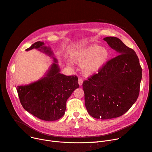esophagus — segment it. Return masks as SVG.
<instances>
[{
	"label": "esophagus",
	"instance_id": "esophagus-1",
	"mask_svg": "<svg viewBox=\"0 0 152 152\" xmlns=\"http://www.w3.org/2000/svg\"><path fill=\"white\" fill-rule=\"evenodd\" d=\"M78 85H80V86H82V84H83V80H82V79L79 78V79H78Z\"/></svg>",
	"mask_w": 152,
	"mask_h": 152
}]
</instances>
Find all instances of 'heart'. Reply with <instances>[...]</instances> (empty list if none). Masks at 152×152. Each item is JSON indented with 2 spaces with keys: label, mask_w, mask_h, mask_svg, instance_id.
<instances>
[{
  "label": "heart",
  "mask_w": 152,
  "mask_h": 152,
  "mask_svg": "<svg viewBox=\"0 0 152 152\" xmlns=\"http://www.w3.org/2000/svg\"><path fill=\"white\" fill-rule=\"evenodd\" d=\"M109 51L102 46L90 45L72 53L71 57L75 63L82 66V72L85 77L97 74L106 64L109 58ZM67 66L71 67L70 62Z\"/></svg>",
  "instance_id": "heart-1"
}]
</instances>
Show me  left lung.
Listing matches in <instances>:
<instances>
[{
    "label": "left lung",
    "mask_w": 152,
    "mask_h": 152,
    "mask_svg": "<svg viewBox=\"0 0 152 152\" xmlns=\"http://www.w3.org/2000/svg\"><path fill=\"white\" fill-rule=\"evenodd\" d=\"M103 39L118 55L106 62L98 74L83 83L85 103L94 118L121 116L139 96L142 70L134 50L116 37Z\"/></svg>",
    "instance_id": "obj_1"
}]
</instances>
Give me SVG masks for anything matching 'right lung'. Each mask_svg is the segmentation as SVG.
Wrapping results in <instances>:
<instances>
[{
	"instance_id": "1",
	"label": "right lung",
	"mask_w": 152,
	"mask_h": 152,
	"mask_svg": "<svg viewBox=\"0 0 152 152\" xmlns=\"http://www.w3.org/2000/svg\"><path fill=\"white\" fill-rule=\"evenodd\" d=\"M33 49L51 58L53 63L38 80L17 86L20 103L26 111L35 117L46 121H56L63 116L67 99L79 87L78 78L60 73L58 61L51 48L45 46L44 42H36L26 50Z\"/></svg>"
}]
</instances>
